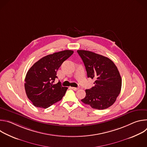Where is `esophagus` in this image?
Listing matches in <instances>:
<instances>
[{
  "mask_svg": "<svg viewBox=\"0 0 147 147\" xmlns=\"http://www.w3.org/2000/svg\"><path fill=\"white\" fill-rule=\"evenodd\" d=\"M71 89L72 90H74V91H77L79 88H76V87H71Z\"/></svg>",
  "mask_w": 147,
  "mask_h": 147,
  "instance_id": "esophagus-1",
  "label": "esophagus"
}]
</instances>
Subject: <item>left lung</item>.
<instances>
[{
  "label": "left lung",
  "mask_w": 147,
  "mask_h": 147,
  "mask_svg": "<svg viewBox=\"0 0 147 147\" xmlns=\"http://www.w3.org/2000/svg\"><path fill=\"white\" fill-rule=\"evenodd\" d=\"M85 65L88 77L95 79V86L86 90L81 101L93 109H105L115 102L121 88V78L114 63L109 58L94 52L78 50Z\"/></svg>",
  "instance_id": "1"
}]
</instances>
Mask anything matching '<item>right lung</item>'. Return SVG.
Wrapping results in <instances>:
<instances>
[{
    "mask_svg": "<svg viewBox=\"0 0 147 147\" xmlns=\"http://www.w3.org/2000/svg\"><path fill=\"white\" fill-rule=\"evenodd\" d=\"M65 50L44 56L33 65L28 71L24 87L28 99L36 107L48 108L60 100L67 90L60 82L54 84L57 71L61 64L73 53Z\"/></svg>",
    "mask_w": 147,
    "mask_h": 147,
    "instance_id": "obj_1",
    "label": "right lung"
}]
</instances>
